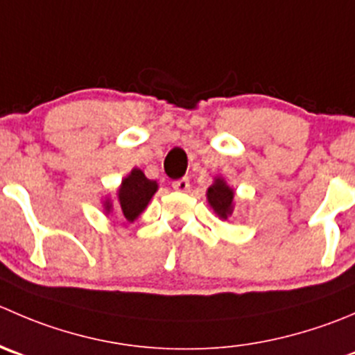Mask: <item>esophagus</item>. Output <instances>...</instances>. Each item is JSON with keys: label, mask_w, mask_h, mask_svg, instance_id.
Instances as JSON below:
<instances>
[{"label": "esophagus", "mask_w": 355, "mask_h": 355, "mask_svg": "<svg viewBox=\"0 0 355 355\" xmlns=\"http://www.w3.org/2000/svg\"><path fill=\"white\" fill-rule=\"evenodd\" d=\"M171 187H173V191L177 192H187L189 187H191V182H189L187 177L180 178V180H175L173 184H171Z\"/></svg>", "instance_id": "obj_1"}]
</instances>
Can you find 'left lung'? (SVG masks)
<instances>
[{"instance_id": "1", "label": "left lung", "mask_w": 355, "mask_h": 355, "mask_svg": "<svg viewBox=\"0 0 355 355\" xmlns=\"http://www.w3.org/2000/svg\"><path fill=\"white\" fill-rule=\"evenodd\" d=\"M209 206L213 211L218 215V218L227 220V216L232 215L234 211V191L227 185L223 178L216 177L213 185H209L208 192H206Z\"/></svg>"}]
</instances>
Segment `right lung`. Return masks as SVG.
Returning a JSON list of instances; mask_svg holds the SVG:
<instances>
[{
	"mask_svg": "<svg viewBox=\"0 0 355 355\" xmlns=\"http://www.w3.org/2000/svg\"><path fill=\"white\" fill-rule=\"evenodd\" d=\"M156 182L149 180L142 170L133 168L128 177L123 178L121 185L118 189V205H116L118 215L121 218H126L128 222L137 220L140 213L147 208V205L153 199V196L156 194ZM104 206L107 213L112 211V208H114L109 199L104 202Z\"/></svg>",
	"mask_w": 355,
	"mask_h": 355,
	"instance_id": "right-lung-1",
	"label": "right lung"
}]
</instances>
